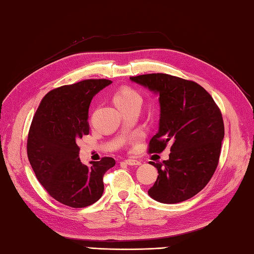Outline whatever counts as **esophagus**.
I'll list each match as a JSON object with an SVG mask.
<instances>
[{"instance_id": "esophagus-1", "label": "esophagus", "mask_w": 254, "mask_h": 254, "mask_svg": "<svg viewBox=\"0 0 254 254\" xmlns=\"http://www.w3.org/2000/svg\"><path fill=\"white\" fill-rule=\"evenodd\" d=\"M125 164L127 165H130V166H138V165H141V162L140 161H137V160H125Z\"/></svg>"}]
</instances>
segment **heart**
<instances>
[{"mask_svg":"<svg viewBox=\"0 0 254 254\" xmlns=\"http://www.w3.org/2000/svg\"><path fill=\"white\" fill-rule=\"evenodd\" d=\"M114 102L115 104L118 106V108H121L123 105H126L129 103H132V102H140V94L138 93V91L136 90L130 88V87H122L117 90V91L114 93Z\"/></svg>","mask_w":254,"mask_h":254,"instance_id":"obj_1","label":"heart"}]
</instances>
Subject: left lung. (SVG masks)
Masks as SVG:
<instances>
[{
	"instance_id": "left-lung-1",
	"label": "left lung",
	"mask_w": 254,
	"mask_h": 254,
	"mask_svg": "<svg viewBox=\"0 0 254 254\" xmlns=\"http://www.w3.org/2000/svg\"><path fill=\"white\" fill-rule=\"evenodd\" d=\"M159 94V131L148 152L162 153L170 145V159L150 162L159 172L149 189L162 203H179L192 198L210 182L218 165L225 129L222 112L211 94L192 80L167 74L130 77Z\"/></svg>"
}]
</instances>
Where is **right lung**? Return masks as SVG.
I'll use <instances>...</instances> for the list:
<instances>
[{"mask_svg":"<svg viewBox=\"0 0 254 254\" xmlns=\"http://www.w3.org/2000/svg\"><path fill=\"white\" fill-rule=\"evenodd\" d=\"M109 79H86L48 92L32 118L27 155L36 177L53 199L70 207H86L102 196L103 177L113 157L81 163L78 139L89 133L88 110Z\"/></svg>","mask_w":254,"mask_h":254,"instance_id":"obj_1","label":"right lung"}]
</instances>
